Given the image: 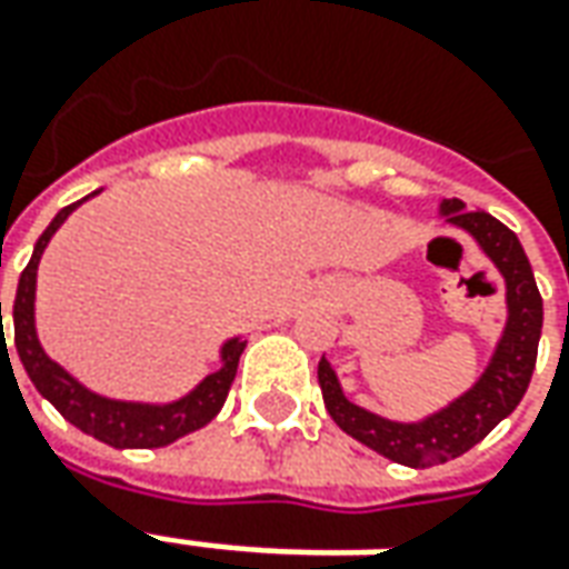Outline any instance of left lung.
<instances>
[{"instance_id":"8db88e82","label":"left lung","mask_w":569,"mask_h":569,"mask_svg":"<svg viewBox=\"0 0 569 569\" xmlns=\"http://www.w3.org/2000/svg\"><path fill=\"white\" fill-rule=\"evenodd\" d=\"M442 214H448V223L477 239L508 283V327L492 355V365L486 367L477 386L420 423H396L351 405L339 389L333 367L323 358L317 365L323 405L336 427L361 446L405 467H436L461 458L463 451H470L496 430L527 392L542 336V296L517 233L486 211H463V202L458 199H446Z\"/></svg>"}]
</instances>
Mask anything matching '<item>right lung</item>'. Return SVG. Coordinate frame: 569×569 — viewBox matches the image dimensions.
I'll return each instance as SVG.
<instances>
[{
	"instance_id": "1",
	"label": "right lung",
	"mask_w": 569,
	"mask_h": 569,
	"mask_svg": "<svg viewBox=\"0 0 569 569\" xmlns=\"http://www.w3.org/2000/svg\"><path fill=\"white\" fill-rule=\"evenodd\" d=\"M80 202L61 208L56 220L46 227V233L37 239V249L30 264L18 280V296H14V349L18 358L24 365L27 377L33 380V386L40 389V396H46L56 411L68 423H73L77 430H83L92 439L106 442L114 448H161L177 442L180 436L199 430L204 423H211L214 415L223 408L227 392L233 386L236 367H239V355L246 349L242 339H230L220 358L223 367L208 373L187 398L173 401V405H127V401H111L83 389L80 382L68 377L56 361L46 358L40 339H37V327H33V292H37V268H40L42 249L49 246V239L58 227L64 223V218L71 214ZM0 333H2V301H0ZM6 342V333H2ZM9 349V346H6Z\"/></svg>"
}]
</instances>
